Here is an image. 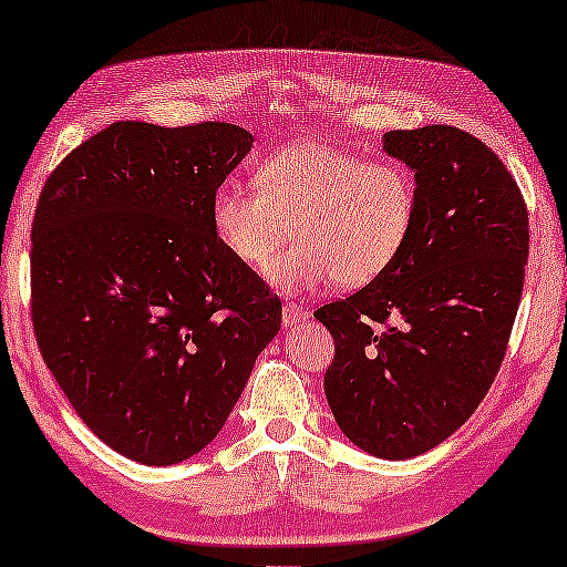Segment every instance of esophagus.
I'll return each mask as SVG.
<instances>
[{
    "label": "esophagus",
    "mask_w": 567,
    "mask_h": 567,
    "mask_svg": "<svg viewBox=\"0 0 567 567\" xmlns=\"http://www.w3.org/2000/svg\"><path fill=\"white\" fill-rule=\"evenodd\" d=\"M281 315H284V324H297V322H305L307 317H309L307 309H305V307H299V305H293V301H286L284 309H281Z\"/></svg>",
    "instance_id": "esophagus-1"
}]
</instances>
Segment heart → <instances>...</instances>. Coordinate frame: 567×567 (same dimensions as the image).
Wrapping results in <instances>:
<instances>
[{"label": "heart", "mask_w": 567, "mask_h": 567, "mask_svg": "<svg viewBox=\"0 0 567 567\" xmlns=\"http://www.w3.org/2000/svg\"><path fill=\"white\" fill-rule=\"evenodd\" d=\"M258 188L224 183L212 204L214 231L231 258L260 270L289 235L299 243L268 268L286 291L336 278L371 284L400 258L415 224L417 190L408 167L367 162L320 142H299L262 159Z\"/></svg>", "instance_id": "1"}]
</instances>
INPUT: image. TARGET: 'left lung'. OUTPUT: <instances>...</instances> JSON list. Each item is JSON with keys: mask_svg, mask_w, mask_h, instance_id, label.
<instances>
[{"mask_svg": "<svg viewBox=\"0 0 567 567\" xmlns=\"http://www.w3.org/2000/svg\"><path fill=\"white\" fill-rule=\"evenodd\" d=\"M382 142L415 175L413 231L382 276L315 317L336 340L324 394L340 431L379 460H410L452 436L498 374L529 214L506 165L467 131H386Z\"/></svg>", "mask_w": 567, "mask_h": 567, "instance_id": "8db88e82", "label": "left lung"}]
</instances>
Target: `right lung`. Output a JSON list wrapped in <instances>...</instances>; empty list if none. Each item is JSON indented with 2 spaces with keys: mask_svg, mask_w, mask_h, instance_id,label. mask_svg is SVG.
I'll list each match as a JSON object with an SVG mask.
<instances>
[{
  "mask_svg": "<svg viewBox=\"0 0 567 567\" xmlns=\"http://www.w3.org/2000/svg\"><path fill=\"white\" fill-rule=\"evenodd\" d=\"M250 146L235 123L118 121L38 198L30 312L45 367L100 441L150 467L212 444L281 328V301L212 221Z\"/></svg>",
  "mask_w": 567,
  "mask_h": 567,
  "instance_id": "1",
  "label": "right lung"
}]
</instances>
